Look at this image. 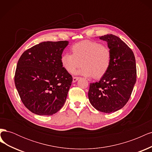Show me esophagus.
Here are the masks:
<instances>
[{
  "instance_id": "34e87169",
  "label": "esophagus",
  "mask_w": 152,
  "mask_h": 152,
  "mask_svg": "<svg viewBox=\"0 0 152 152\" xmlns=\"http://www.w3.org/2000/svg\"><path fill=\"white\" fill-rule=\"evenodd\" d=\"M80 79V77H73V82H77L78 80Z\"/></svg>"
}]
</instances>
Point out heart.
Listing matches in <instances>:
<instances>
[{"mask_svg": "<svg viewBox=\"0 0 152 152\" xmlns=\"http://www.w3.org/2000/svg\"><path fill=\"white\" fill-rule=\"evenodd\" d=\"M71 49L72 54L65 53L61 56V65L68 73L74 72L81 63L82 67L76 74L100 79L111 66V50L99 42L83 40L73 44Z\"/></svg>", "mask_w": 152, "mask_h": 152, "instance_id": "heart-1", "label": "heart"}]
</instances>
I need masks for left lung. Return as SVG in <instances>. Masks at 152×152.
<instances>
[{
    "label": "left lung",
    "mask_w": 152,
    "mask_h": 152,
    "mask_svg": "<svg viewBox=\"0 0 152 152\" xmlns=\"http://www.w3.org/2000/svg\"><path fill=\"white\" fill-rule=\"evenodd\" d=\"M99 39L107 42L112 63L99 82L90 84L88 97L98 111L112 113L123 108L131 97L136 81V60L132 50L118 37L108 34Z\"/></svg>",
    "instance_id": "obj_1"
}]
</instances>
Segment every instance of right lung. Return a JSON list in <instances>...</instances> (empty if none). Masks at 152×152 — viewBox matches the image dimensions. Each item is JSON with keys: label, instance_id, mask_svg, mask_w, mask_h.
<instances>
[{"label": "right lung", "instance_id": "right-lung-1", "mask_svg": "<svg viewBox=\"0 0 152 152\" xmlns=\"http://www.w3.org/2000/svg\"><path fill=\"white\" fill-rule=\"evenodd\" d=\"M68 41L41 42L22 54L15 83L21 102L39 115H52L65 103L73 80L61 63Z\"/></svg>", "mask_w": 152, "mask_h": 152}]
</instances>
